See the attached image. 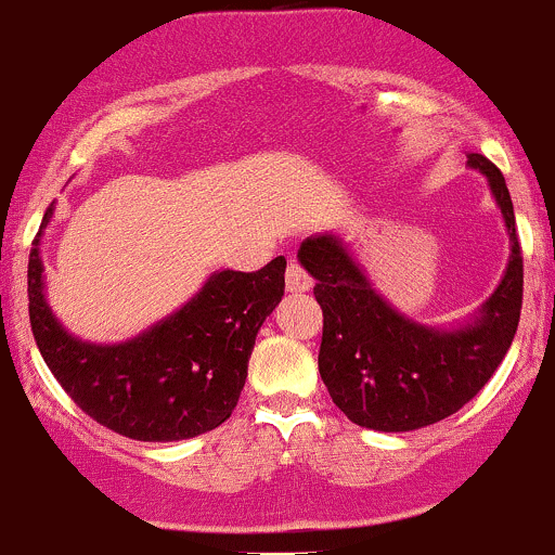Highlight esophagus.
Returning <instances> with one entry per match:
<instances>
[{
  "label": "esophagus",
  "instance_id": "esophagus-1",
  "mask_svg": "<svg viewBox=\"0 0 555 555\" xmlns=\"http://www.w3.org/2000/svg\"><path fill=\"white\" fill-rule=\"evenodd\" d=\"M285 288L291 294H304V291L312 288V278L307 275V270H304L299 261H291L288 270H285Z\"/></svg>",
  "mask_w": 555,
  "mask_h": 555
}]
</instances>
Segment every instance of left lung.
I'll use <instances>...</instances> for the list:
<instances>
[{
  "label": "left lung",
  "instance_id": "left-lung-1",
  "mask_svg": "<svg viewBox=\"0 0 555 555\" xmlns=\"http://www.w3.org/2000/svg\"><path fill=\"white\" fill-rule=\"evenodd\" d=\"M468 164L490 180L511 235V261L479 318L461 331L418 325L391 309L338 237L301 243L299 259L318 280L314 299L323 309L320 375L336 408L357 426L413 431L444 421L479 395L514 341L524 296L514 204L492 160L470 153Z\"/></svg>",
  "mask_w": 555,
  "mask_h": 555
}]
</instances>
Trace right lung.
I'll return each instance as SVG.
<instances>
[{
  "label": "right lung",
  "mask_w": 555,
  "mask_h": 555,
  "mask_svg": "<svg viewBox=\"0 0 555 555\" xmlns=\"http://www.w3.org/2000/svg\"><path fill=\"white\" fill-rule=\"evenodd\" d=\"M50 214L52 206L44 224ZM39 235L28 254L31 331L47 367L89 418L140 442L198 437L230 418L256 333L283 296V256L256 272H217L164 323L127 344L94 347L68 336L47 307Z\"/></svg>",
  "instance_id": "right-lung-1"
}]
</instances>
